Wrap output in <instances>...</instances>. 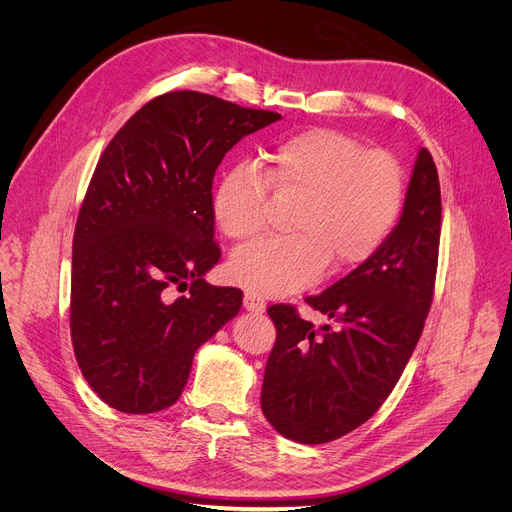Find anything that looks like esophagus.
<instances>
[{"mask_svg":"<svg viewBox=\"0 0 512 512\" xmlns=\"http://www.w3.org/2000/svg\"><path fill=\"white\" fill-rule=\"evenodd\" d=\"M243 308H245L247 312H253V314H261V312L265 310V302H263L259 296L251 294V291H247L245 298H243Z\"/></svg>","mask_w":512,"mask_h":512,"instance_id":"esophagus-1","label":"esophagus"}]
</instances>
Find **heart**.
<instances>
[{"label":"heart","mask_w":512,"mask_h":512,"mask_svg":"<svg viewBox=\"0 0 512 512\" xmlns=\"http://www.w3.org/2000/svg\"><path fill=\"white\" fill-rule=\"evenodd\" d=\"M267 186L281 198L298 196L287 223L294 233L245 245L229 261V275L261 296L294 294L330 263L350 271L369 261L391 235L405 196L403 168L391 154L316 127L281 139L265 174L237 164L221 176L212 212L227 237L251 239L265 229Z\"/></svg>","instance_id":"b5f03b06"}]
</instances>
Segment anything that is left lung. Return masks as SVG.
Instances as JSON below:
<instances>
[{
	"label": "left lung",
	"mask_w": 512,
	"mask_h": 512,
	"mask_svg": "<svg viewBox=\"0 0 512 512\" xmlns=\"http://www.w3.org/2000/svg\"><path fill=\"white\" fill-rule=\"evenodd\" d=\"M440 231V178L421 148L401 218L381 249L320 296L306 298L334 324L314 328L294 306H269L277 338L261 409L275 431L300 444H326L385 403L431 308Z\"/></svg>",
	"instance_id": "obj_1"
}]
</instances>
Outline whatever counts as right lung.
Listing matches in <instances>:
<instances>
[{
    "mask_svg": "<svg viewBox=\"0 0 512 512\" xmlns=\"http://www.w3.org/2000/svg\"><path fill=\"white\" fill-rule=\"evenodd\" d=\"M279 119L174 91L109 141L77 218L70 281L75 356L109 407L139 415L174 405L194 352L239 314L241 289L204 281L221 259L212 178L237 141Z\"/></svg>",
    "mask_w": 512,
    "mask_h": 512,
    "instance_id": "obj_1",
    "label": "right lung"
}]
</instances>
